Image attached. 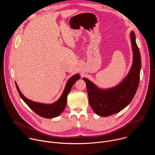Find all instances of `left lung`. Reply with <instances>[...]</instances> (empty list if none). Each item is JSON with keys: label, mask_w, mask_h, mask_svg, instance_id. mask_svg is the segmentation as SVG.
I'll return each instance as SVG.
<instances>
[{"label": "left lung", "mask_w": 155, "mask_h": 155, "mask_svg": "<svg viewBox=\"0 0 155 155\" xmlns=\"http://www.w3.org/2000/svg\"><path fill=\"white\" fill-rule=\"evenodd\" d=\"M133 51V64L129 73L118 86L107 90H102L87 79L86 83L89 103L93 111L99 116L108 117L115 114L124 108L134 98L140 81L141 58L136 41V35L130 33Z\"/></svg>", "instance_id": "8db88e82"}]
</instances>
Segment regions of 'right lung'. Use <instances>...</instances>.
<instances>
[{
    "label": "right lung",
    "mask_w": 155,
    "mask_h": 155,
    "mask_svg": "<svg viewBox=\"0 0 155 155\" xmlns=\"http://www.w3.org/2000/svg\"><path fill=\"white\" fill-rule=\"evenodd\" d=\"M79 79L80 75L78 74L72 76L66 84L64 91L59 99L52 104H43L28 99L21 93L16 83H15V84L21 99L36 114L43 118H52L59 116L64 111L67 104V96L70 93L74 84Z\"/></svg>",
    "instance_id": "obj_1"
}]
</instances>
